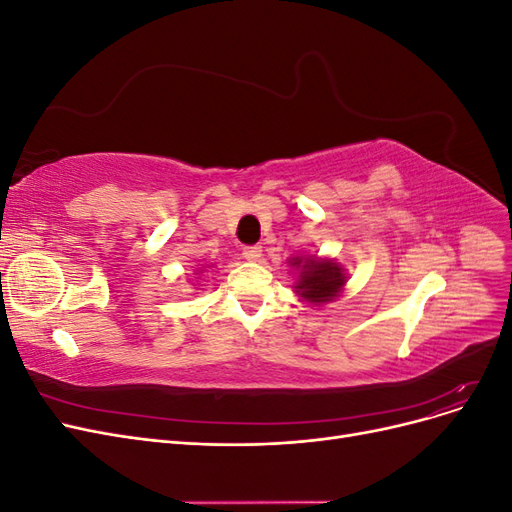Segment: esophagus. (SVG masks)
<instances>
[{
  "instance_id": "obj_1",
  "label": "esophagus",
  "mask_w": 512,
  "mask_h": 512,
  "mask_svg": "<svg viewBox=\"0 0 512 512\" xmlns=\"http://www.w3.org/2000/svg\"><path fill=\"white\" fill-rule=\"evenodd\" d=\"M243 256H245V260L258 262L262 258V247L260 245H245L243 247Z\"/></svg>"
}]
</instances>
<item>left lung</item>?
Wrapping results in <instances>:
<instances>
[{
	"instance_id": "obj_1",
	"label": "left lung",
	"mask_w": 512,
	"mask_h": 512,
	"mask_svg": "<svg viewBox=\"0 0 512 512\" xmlns=\"http://www.w3.org/2000/svg\"><path fill=\"white\" fill-rule=\"evenodd\" d=\"M294 267H301L299 273V282H297V292L301 297H305L309 303L320 305L327 303L333 297H337V292L344 286V269L335 265L333 260H316V258H307L301 260L299 256L290 260Z\"/></svg>"
}]
</instances>
